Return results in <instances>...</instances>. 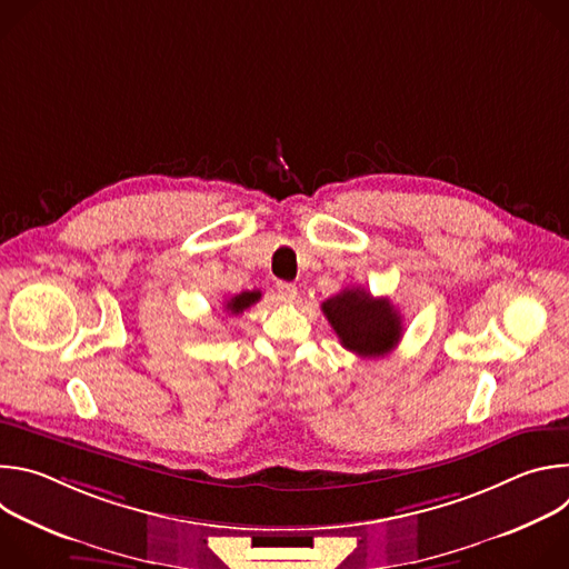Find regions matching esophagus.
<instances>
[{"label": "esophagus", "mask_w": 569, "mask_h": 569, "mask_svg": "<svg viewBox=\"0 0 569 569\" xmlns=\"http://www.w3.org/2000/svg\"><path fill=\"white\" fill-rule=\"evenodd\" d=\"M277 297L281 301H295L297 299V286L288 283V281H279L277 283Z\"/></svg>", "instance_id": "obj_1"}]
</instances>
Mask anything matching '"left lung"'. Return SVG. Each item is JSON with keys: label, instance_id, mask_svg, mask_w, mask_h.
<instances>
[{"label": "left lung", "instance_id": "8db88e82", "mask_svg": "<svg viewBox=\"0 0 569 569\" xmlns=\"http://www.w3.org/2000/svg\"><path fill=\"white\" fill-rule=\"evenodd\" d=\"M342 347L360 358L387 356L402 336V317L387 297L362 288H345L321 303Z\"/></svg>", "mask_w": 569, "mask_h": 569}]
</instances>
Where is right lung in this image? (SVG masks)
I'll return each instance as SVG.
<instances>
[{
    "mask_svg": "<svg viewBox=\"0 0 569 569\" xmlns=\"http://www.w3.org/2000/svg\"><path fill=\"white\" fill-rule=\"evenodd\" d=\"M259 299H261L259 290H246V292L233 295L231 299H227L224 301V310L231 312V315H240L242 310H248L250 306H254Z\"/></svg>",
    "mask_w": 569,
    "mask_h": 569,
    "instance_id": "1",
    "label": "right lung"
}]
</instances>
